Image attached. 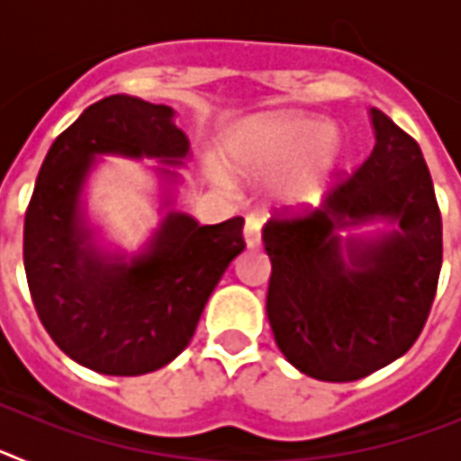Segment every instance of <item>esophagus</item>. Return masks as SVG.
<instances>
[{
	"label": "esophagus",
	"mask_w": 461,
	"mask_h": 461,
	"mask_svg": "<svg viewBox=\"0 0 461 461\" xmlns=\"http://www.w3.org/2000/svg\"><path fill=\"white\" fill-rule=\"evenodd\" d=\"M244 240H247V247L254 249L260 244V219L258 217H247V223H244Z\"/></svg>",
	"instance_id": "esophagus-1"
}]
</instances>
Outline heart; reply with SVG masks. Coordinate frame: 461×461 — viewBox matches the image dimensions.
<instances>
[{
    "label": "heart",
    "mask_w": 461,
    "mask_h": 461,
    "mask_svg": "<svg viewBox=\"0 0 461 461\" xmlns=\"http://www.w3.org/2000/svg\"><path fill=\"white\" fill-rule=\"evenodd\" d=\"M337 152L332 126L307 115L251 117L226 140L228 166L240 175H272L295 164L286 191L300 205L319 201Z\"/></svg>",
    "instance_id": "b5f03b06"
}]
</instances>
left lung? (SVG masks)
Masks as SVG:
<instances>
[{"label":"left lung","mask_w":461,"mask_h":461,"mask_svg":"<svg viewBox=\"0 0 461 461\" xmlns=\"http://www.w3.org/2000/svg\"><path fill=\"white\" fill-rule=\"evenodd\" d=\"M376 145L316 210L284 207L263 226L267 319L293 367L319 381L369 376L404 356L429 316L443 260L441 210L420 145L372 108ZM376 218L378 239H341Z\"/></svg>","instance_id":"obj_1"}]
</instances>
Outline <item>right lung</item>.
<instances>
[{
	"label": "right lung",
	"mask_w": 461,
	"mask_h": 461,
	"mask_svg": "<svg viewBox=\"0 0 461 461\" xmlns=\"http://www.w3.org/2000/svg\"><path fill=\"white\" fill-rule=\"evenodd\" d=\"M173 115L168 105L126 94L92 104L48 149L24 214V272L41 323L71 360L108 376H140L180 356L244 249L242 217L198 226L173 210L133 258L94 244L80 194L96 157L180 166L189 138ZM158 173L177 177L170 168Z\"/></svg>",
	"instance_id": "1"
}]
</instances>
